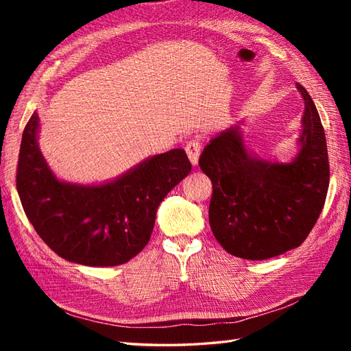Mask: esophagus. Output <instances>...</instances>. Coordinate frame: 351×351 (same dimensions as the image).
Segmentation results:
<instances>
[{
  "label": "esophagus",
  "instance_id": "esophagus-1",
  "mask_svg": "<svg viewBox=\"0 0 351 351\" xmlns=\"http://www.w3.org/2000/svg\"><path fill=\"white\" fill-rule=\"evenodd\" d=\"M200 149H202V146H200V143H199L197 140H191V141H189L187 145H185V152H187L189 160H190V162L195 167L197 166V162H199Z\"/></svg>",
  "mask_w": 351,
  "mask_h": 351
}]
</instances>
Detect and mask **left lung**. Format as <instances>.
I'll list each match as a JSON object with an SVG mask.
<instances>
[{
	"label": "left lung",
	"instance_id": "1",
	"mask_svg": "<svg viewBox=\"0 0 351 351\" xmlns=\"http://www.w3.org/2000/svg\"><path fill=\"white\" fill-rule=\"evenodd\" d=\"M299 149L291 161L265 160L245 146L238 122L204 149L199 166L213 182L210 226L230 255L250 261L299 247L317 223L329 189L322 119L304 87Z\"/></svg>",
	"mask_w": 351,
	"mask_h": 351
}]
</instances>
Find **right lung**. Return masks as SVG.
<instances>
[{
	"instance_id": "obj_1",
	"label": "right lung",
	"mask_w": 351,
	"mask_h": 351,
	"mask_svg": "<svg viewBox=\"0 0 351 351\" xmlns=\"http://www.w3.org/2000/svg\"><path fill=\"white\" fill-rule=\"evenodd\" d=\"M39 116L22 134L16 189L36 232L58 256L81 265L114 267L143 250L156 210L167 193L191 171L184 149H171L138 162L102 184L58 180L43 158Z\"/></svg>"
}]
</instances>
